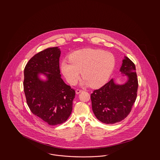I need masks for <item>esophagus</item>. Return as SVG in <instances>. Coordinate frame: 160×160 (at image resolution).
<instances>
[{
  "label": "esophagus",
  "mask_w": 160,
  "mask_h": 160,
  "mask_svg": "<svg viewBox=\"0 0 160 160\" xmlns=\"http://www.w3.org/2000/svg\"><path fill=\"white\" fill-rule=\"evenodd\" d=\"M83 91L82 90V89H77L76 91V92L77 94H78V93H80V92H83Z\"/></svg>",
  "instance_id": "obj_1"
}]
</instances>
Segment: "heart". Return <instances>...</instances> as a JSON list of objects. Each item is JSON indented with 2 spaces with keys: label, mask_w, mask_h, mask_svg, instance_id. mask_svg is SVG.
<instances>
[{
  "label": "heart",
  "mask_w": 160,
  "mask_h": 160,
  "mask_svg": "<svg viewBox=\"0 0 160 160\" xmlns=\"http://www.w3.org/2000/svg\"><path fill=\"white\" fill-rule=\"evenodd\" d=\"M70 60L61 62V70L69 83L75 84L82 75V83L98 88L106 83L115 66L112 53L99 49H83L73 52Z\"/></svg>",
  "instance_id": "b5f03b06"
}]
</instances>
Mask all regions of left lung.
Wrapping results in <instances>:
<instances>
[{"mask_svg": "<svg viewBox=\"0 0 160 160\" xmlns=\"http://www.w3.org/2000/svg\"><path fill=\"white\" fill-rule=\"evenodd\" d=\"M120 71L128 77L126 83L116 84L111 79L91 95L93 113L106 124L120 122L127 118L137 98L138 84L134 63L125 57Z\"/></svg>", "mask_w": 160, "mask_h": 160, "instance_id": "1", "label": "left lung"}]
</instances>
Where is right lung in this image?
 Returning a JSON list of instances; mask_svg holds the SVG:
<instances>
[{"mask_svg": "<svg viewBox=\"0 0 160 160\" xmlns=\"http://www.w3.org/2000/svg\"><path fill=\"white\" fill-rule=\"evenodd\" d=\"M60 55L57 47L47 48L34 55L24 70L23 87L28 106L33 114L52 126L68 119L76 95L61 78ZM40 72L48 77L47 81L38 79Z\"/></svg>", "mask_w": 160, "mask_h": 160, "instance_id": "add662e5", "label": "right lung"}]
</instances>
